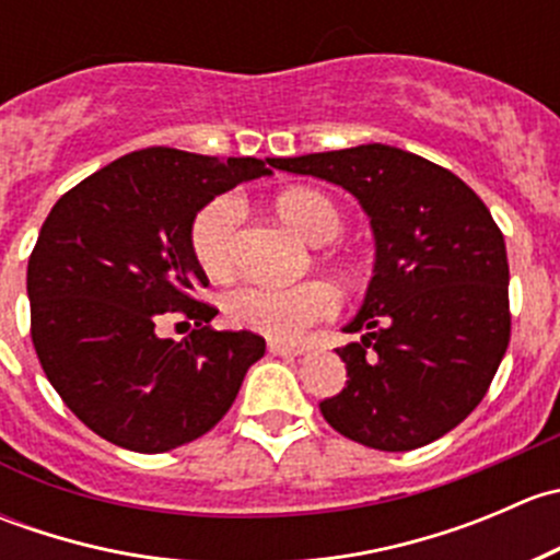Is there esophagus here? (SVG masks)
<instances>
[{"label":"esophagus","mask_w":560,"mask_h":560,"mask_svg":"<svg viewBox=\"0 0 560 560\" xmlns=\"http://www.w3.org/2000/svg\"><path fill=\"white\" fill-rule=\"evenodd\" d=\"M268 352H270V354H281V358H295V354H303V352H306V347H301V343L268 341Z\"/></svg>","instance_id":"esophagus-1"}]
</instances>
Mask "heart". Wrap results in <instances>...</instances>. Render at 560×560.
<instances>
[{"label":"heart","instance_id":"heart-1","mask_svg":"<svg viewBox=\"0 0 560 560\" xmlns=\"http://www.w3.org/2000/svg\"><path fill=\"white\" fill-rule=\"evenodd\" d=\"M276 213L312 246L336 241L343 230V217L325 191L312 186H292L273 200ZM244 206L235 195H219L200 208L189 230L195 259L211 279H224L238 262V228ZM322 262L332 270L341 284H354V265L343 254L325 252ZM338 295L325 281H303L292 287L246 284L224 298V314L235 327L292 341L308 325L336 314Z\"/></svg>","mask_w":560,"mask_h":560}]
</instances>
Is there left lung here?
<instances>
[{
  "mask_svg": "<svg viewBox=\"0 0 560 560\" xmlns=\"http://www.w3.org/2000/svg\"><path fill=\"white\" fill-rule=\"evenodd\" d=\"M343 186L371 217L376 262L336 349L347 387L322 400L341 436L385 453L436 442L488 393L510 347V262L488 206L455 173L393 145L270 160Z\"/></svg>",
  "mask_w": 560,
  "mask_h": 560,
  "instance_id": "left-lung-1",
  "label": "left lung"
}]
</instances>
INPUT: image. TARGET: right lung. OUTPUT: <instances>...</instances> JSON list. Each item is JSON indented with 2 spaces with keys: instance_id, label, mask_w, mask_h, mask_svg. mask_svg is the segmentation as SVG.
<instances>
[{
  "instance_id": "obj_1",
  "label": "right lung",
  "mask_w": 560,
  "mask_h": 560,
  "mask_svg": "<svg viewBox=\"0 0 560 560\" xmlns=\"http://www.w3.org/2000/svg\"><path fill=\"white\" fill-rule=\"evenodd\" d=\"M268 173L254 156L154 145L50 208L26 270L32 343L50 385L97 436L167 453L228 415L265 338L208 325L219 312L195 298L208 279L189 230L206 202ZM171 315L196 322L184 342L155 332Z\"/></svg>"
}]
</instances>
